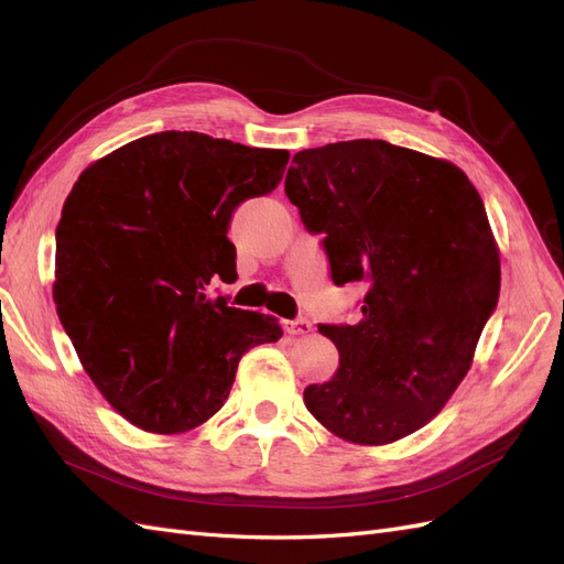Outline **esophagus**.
Returning a JSON list of instances; mask_svg holds the SVG:
<instances>
[{"label":"esophagus","instance_id":"esophagus-1","mask_svg":"<svg viewBox=\"0 0 564 564\" xmlns=\"http://www.w3.org/2000/svg\"><path fill=\"white\" fill-rule=\"evenodd\" d=\"M284 329L289 336H308L313 332V324L308 317H296V319H289L284 324Z\"/></svg>","mask_w":564,"mask_h":564}]
</instances>
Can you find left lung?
Instances as JSON below:
<instances>
[{"label":"left lung","mask_w":564,"mask_h":564,"mask_svg":"<svg viewBox=\"0 0 564 564\" xmlns=\"http://www.w3.org/2000/svg\"><path fill=\"white\" fill-rule=\"evenodd\" d=\"M284 193L324 235L334 284L365 282L357 324H319L338 348L308 412L355 445L423 429L470 369L497 311L501 263L482 197L445 160L386 141L301 150Z\"/></svg>","instance_id":"1"}]
</instances>
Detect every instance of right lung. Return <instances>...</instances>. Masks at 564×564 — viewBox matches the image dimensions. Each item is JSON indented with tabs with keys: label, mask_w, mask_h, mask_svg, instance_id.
I'll return each instance as SVG.
<instances>
[{
	"label": "right lung",
	"mask_w": 564,
	"mask_h": 564,
	"mask_svg": "<svg viewBox=\"0 0 564 564\" xmlns=\"http://www.w3.org/2000/svg\"><path fill=\"white\" fill-rule=\"evenodd\" d=\"M286 150L160 131L84 169L56 228L54 301L84 371L148 433H183L230 395L242 355L282 336L272 315L212 296L235 282L228 228L278 187Z\"/></svg>",
	"instance_id": "right-lung-1"
}]
</instances>
